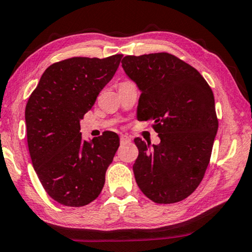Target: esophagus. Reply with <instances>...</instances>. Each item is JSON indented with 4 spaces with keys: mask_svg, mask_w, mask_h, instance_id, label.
Listing matches in <instances>:
<instances>
[{
    "mask_svg": "<svg viewBox=\"0 0 252 252\" xmlns=\"http://www.w3.org/2000/svg\"><path fill=\"white\" fill-rule=\"evenodd\" d=\"M120 140H121V144H126V143H129L130 138L126 136V134H122L121 138H120Z\"/></svg>",
    "mask_w": 252,
    "mask_h": 252,
    "instance_id": "1",
    "label": "esophagus"
}]
</instances>
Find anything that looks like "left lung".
Listing matches in <instances>:
<instances>
[{"mask_svg": "<svg viewBox=\"0 0 252 252\" xmlns=\"http://www.w3.org/2000/svg\"><path fill=\"white\" fill-rule=\"evenodd\" d=\"M122 67L141 92L137 119L153 120L161 139L153 146L134 139L138 186L155 203L182 201L200 185L210 161L218 130L211 88L194 67L166 52L126 56Z\"/></svg>", "mask_w": 252, "mask_h": 252, "instance_id": "1", "label": "left lung"}]
</instances>
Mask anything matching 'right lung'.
Listing matches in <instances>:
<instances>
[{
    "mask_svg": "<svg viewBox=\"0 0 252 252\" xmlns=\"http://www.w3.org/2000/svg\"><path fill=\"white\" fill-rule=\"evenodd\" d=\"M121 59L122 55L74 57L52 63L28 99L25 120L32 163L45 192L60 204L83 207L104 187L120 138L105 131L83 140L80 121L114 76Z\"/></svg>",
    "mask_w": 252,
    "mask_h": 252,
    "instance_id": "right-lung-1",
    "label": "right lung"
}]
</instances>
